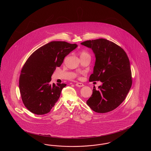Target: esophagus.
<instances>
[{
  "label": "esophagus",
  "mask_w": 151,
  "mask_h": 151,
  "mask_svg": "<svg viewBox=\"0 0 151 151\" xmlns=\"http://www.w3.org/2000/svg\"><path fill=\"white\" fill-rule=\"evenodd\" d=\"M76 86L82 87V86H84V84L83 83H78L76 84Z\"/></svg>",
  "instance_id": "esophagus-1"
}]
</instances>
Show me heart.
<instances>
[{
  "mask_svg": "<svg viewBox=\"0 0 151 151\" xmlns=\"http://www.w3.org/2000/svg\"><path fill=\"white\" fill-rule=\"evenodd\" d=\"M79 55H80V57H86V56H90L89 54L85 50L81 51L80 52H79Z\"/></svg>",
  "mask_w": 151,
  "mask_h": 151,
  "instance_id": "b5f03b06",
  "label": "heart"
}]
</instances>
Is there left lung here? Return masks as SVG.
I'll return each instance as SVG.
<instances>
[{
    "label": "left lung",
    "instance_id": "left-lung-1",
    "mask_svg": "<svg viewBox=\"0 0 151 151\" xmlns=\"http://www.w3.org/2000/svg\"><path fill=\"white\" fill-rule=\"evenodd\" d=\"M81 45L91 48L96 57L89 81H101L86 104L94 111L105 113L119 106L126 99L132 80L129 59L121 47L104 38L88 40Z\"/></svg>",
    "mask_w": 151,
    "mask_h": 151
}]
</instances>
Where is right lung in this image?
Segmentation results:
<instances>
[{"mask_svg":"<svg viewBox=\"0 0 151 151\" xmlns=\"http://www.w3.org/2000/svg\"><path fill=\"white\" fill-rule=\"evenodd\" d=\"M76 43L51 41L34 51L22 68L19 89L25 106L32 113L43 115L50 111L66 84L50 83L51 75Z\"/></svg>","mask_w":151,"mask_h":151,"instance_id":"obj_1","label":"right lung"}]
</instances>
